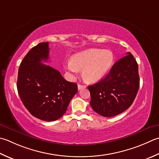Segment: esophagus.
I'll return each instance as SVG.
<instances>
[{"mask_svg": "<svg viewBox=\"0 0 159 159\" xmlns=\"http://www.w3.org/2000/svg\"><path fill=\"white\" fill-rule=\"evenodd\" d=\"M85 88V85H80V84H79V85H78V89H81Z\"/></svg>", "mask_w": 159, "mask_h": 159, "instance_id": "esophagus-1", "label": "esophagus"}]
</instances>
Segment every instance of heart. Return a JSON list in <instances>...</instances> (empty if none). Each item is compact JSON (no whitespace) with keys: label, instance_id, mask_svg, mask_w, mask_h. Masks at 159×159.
I'll return each mask as SVG.
<instances>
[{"label":"heart","instance_id":"1","mask_svg":"<svg viewBox=\"0 0 159 159\" xmlns=\"http://www.w3.org/2000/svg\"><path fill=\"white\" fill-rule=\"evenodd\" d=\"M113 59V54L110 51L89 49L73 55L66 68L74 74L83 70V79L88 83H94L106 74L112 65Z\"/></svg>","mask_w":159,"mask_h":159}]
</instances>
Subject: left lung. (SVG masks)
Masks as SVG:
<instances>
[{
  "label": "left lung",
  "mask_w": 159,
  "mask_h": 159,
  "mask_svg": "<svg viewBox=\"0 0 159 159\" xmlns=\"http://www.w3.org/2000/svg\"><path fill=\"white\" fill-rule=\"evenodd\" d=\"M114 64L104 79L88 86L90 105L96 113L112 117L129 108L139 88L140 79L136 61L130 52Z\"/></svg>",
  "instance_id": "8db88e82"
}]
</instances>
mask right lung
Returning <instances> with one entry per match:
<instances>
[{
    "mask_svg": "<svg viewBox=\"0 0 159 159\" xmlns=\"http://www.w3.org/2000/svg\"><path fill=\"white\" fill-rule=\"evenodd\" d=\"M49 43L34 47L18 69L17 89L25 107L37 119L54 121L66 112L78 92L76 83L68 82L54 68L41 62L49 58Z\"/></svg>",
    "mask_w": 159,
    "mask_h": 159,
    "instance_id": "1",
    "label": "right lung"
}]
</instances>
